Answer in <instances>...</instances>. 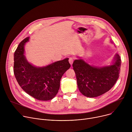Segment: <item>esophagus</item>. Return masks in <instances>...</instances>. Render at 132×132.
<instances>
[{"mask_svg":"<svg viewBox=\"0 0 132 132\" xmlns=\"http://www.w3.org/2000/svg\"><path fill=\"white\" fill-rule=\"evenodd\" d=\"M73 61H74V58H72V57H70L69 59V62L70 63V64L71 65L73 62Z\"/></svg>","mask_w":132,"mask_h":132,"instance_id":"34e87169","label":"esophagus"}]
</instances>
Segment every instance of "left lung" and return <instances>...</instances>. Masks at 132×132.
I'll return each instance as SVG.
<instances>
[{
	"label": "left lung",
	"instance_id": "1",
	"mask_svg": "<svg viewBox=\"0 0 132 132\" xmlns=\"http://www.w3.org/2000/svg\"><path fill=\"white\" fill-rule=\"evenodd\" d=\"M121 65L118 54L115 55L111 65L102 67L90 65L80 58L75 60L72 67L80 92L89 98L97 97L108 92L119 77Z\"/></svg>",
	"mask_w": 132,
	"mask_h": 132
}]
</instances>
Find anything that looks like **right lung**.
Listing matches in <instances>:
<instances>
[{"mask_svg": "<svg viewBox=\"0 0 132 132\" xmlns=\"http://www.w3.org/2000/svg\"><path fill=\"white\" fill-rule=\"evenodd\" d=\"M27 37L19 44L14 54L13 71L21 88L35 99L48 101L57 95L63 74L70 67L68 58L43 67L30 63L24 54V46L29 42Z\"/></svg>", "mask_w": 132, "mask_h": 132, "instance_id": "obj_1", "label": "right lung"}]
</instances>
